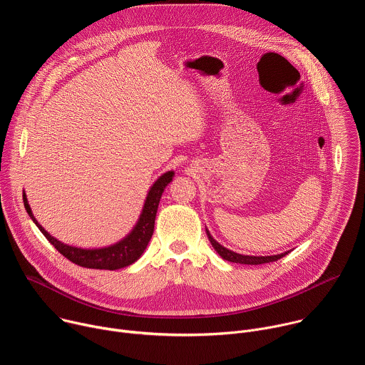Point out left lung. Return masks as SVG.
I'll return each instance as SVG.
<instances>
[{
	"instance_id": "8db88e82",
	"label": "left lung",
	"mask_w": 365,
	"mask_h": 365,
	"mask_svg": "<svg viewBox=\"0 0 365 365\" xmlns=\"http://www.w3.org/2000/svg\"><path fill=\"white\" fill-rule=\"evenodd\" d=\"M207 233V237L210 240L212 247L215 248V251L225 259V261H229V262H235V264H244V265H261V264H268V262H274V261H278L281 259L282 257H285L288 252H284V254H278V255H272V257H250V255H240V254H236V252H232L229 250H226L225 247H222L220 244H217V242L210 236L209 230H206Z\"/></svg>"
}]
</instances>
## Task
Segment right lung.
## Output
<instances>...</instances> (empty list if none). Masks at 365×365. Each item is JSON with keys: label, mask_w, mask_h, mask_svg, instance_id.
Listing matches in <instances>:
<instances>
[{"label": "right lung", "mask_w": 365, "mask_h": 365, "mask_svg": "<svg viewBox=\"0 0 365 365\" xmlns=\"http://www.w3.org/2000/svg\"><path fill=\"white\" fill-rule=\"evenodd\" d=\"M173 172H166L163 173L150 187L148 197L145 200V206L142 210V215L133 227V230L120 242L114 245H110L107 248H98V250H81V248H74L70 245L63 244L58 239L53 237L34 217L31 207L29 205L27 196L23 192V200L27 213L33 219V222L37 225V227L41 230V233L48 239L50 244L68 261H71L76 265H80L83 268H91V269H107V271H114L132 265L136 262L142 254L145 252L149 240L153 235L155 229V219H156V212L158 206L162 197V193L165 187L172 182L173 179Z\"/></svg>", "instance_id": "obj_1"}]
</instances>
